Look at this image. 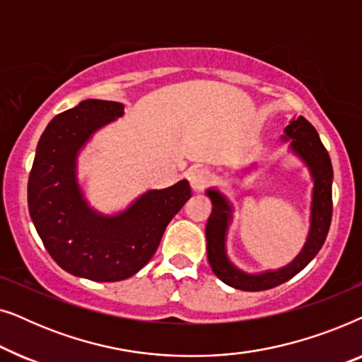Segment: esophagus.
<instances>
[{
	"label": "esophagus",
	"instance_id": "esophagus-1",
	"mask_svg": "<svg viewBox=\"0 0 362 362\" xmlns=\"http://www.w3.org/2000/svg\"><path fill=\"white\" fill-rule=\"evenodd\" d=\"M187 180H189L192 191H202L207 185H209L211 173L204 170V168H192V170L187 173Z\"/></svg>",
	"mask_w": 362,
	"mask_h": 362
}]
</instances>
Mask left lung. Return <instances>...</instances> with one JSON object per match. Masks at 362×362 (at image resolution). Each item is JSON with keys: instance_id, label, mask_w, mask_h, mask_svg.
Masks as SVG:
<instances>
[{"instance_id": "8db88e82", "label": "left lung", "mask_w": 362, "mask_h": 362, "mask_svg": "<svg viewBox=\"0 0 362 362\" xmlns=\"http://www.w3.org/2000/svg\"><path fill=\"white\" fill-rule=\"evenodd\" d=\"M280 141L288 143V150L303 161V165L310 171L311 181H313L308 235H306L303 249L290 264L276 270L249 274V272L239 269L227 255V232H229L232 216H234V206L217 187L206 189V196L212 202V212L206 224L207 260H209L211 269L217 279L232 288L260 291L285 284L315 259L328 235L331 212H333V201H331L333 166H331L328 151L321 143L315 127L303 117L290 122V125L285 128V133L280 136ZM252 168L255 170V165H252L250 170Z\"/></svg>"}]
</instances>
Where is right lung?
<instances>
[{
    "label": "right lung",
    "mask_w": 362,
    "mask_h": 362,
    "mask_svg": "<svg viewBox=\"0 0 362 362\" xmlns=\"http://www.w3.org/2000/svg\"><path fill=\"white\" fill-rule=\"evenodd\" d=\"M123 113L120 102L88 98L54 117L39 138L28 182L29 214L49 255L69 274L93 281H120L141 270L191 197L189 182L181 180L148 189L115 214L88 204L77 177L78 155Z\"/></svg>",
    "instance_id": "1"
}]
</instances>
